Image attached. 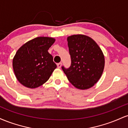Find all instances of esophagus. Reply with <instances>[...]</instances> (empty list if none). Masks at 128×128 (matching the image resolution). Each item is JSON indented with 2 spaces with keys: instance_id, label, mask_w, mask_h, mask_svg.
Here are the masks:
<instances>
[{
  "instance_id": "34e87169",
  "label": "esophagus",
  "mask_w": 128,
  "mask_h": 128,
  "mask_svg": "<svg viewBox=\"0 0 128 128\" xmlns=\"http://www.w3.org/2000/svg\"><path fill=\"white\" fill-rule=\"evenodd\" d=\"M61 66H62V63L61 62H59L57 64V67H58V68H61Z\"/></svg>"
}]
</instances>
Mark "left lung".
Returning a JSON list of instances; mask_svg holds the SVG:
<instances>
[{"instance_id":"1","label":"left lung","mask_w":128,"mask_h":128,"mask_svg":"<svg viewBox=\"0 0 128 128\" xmlns=\"http://www.w3.org/2000/svg\"><path fill=\"white\" fill-rule=\"evenodd\" d=\"M71 66L62 69L70 82L80 90L92 87L99 80L105 66V58L99 46L84 35L67 37Z\"/></svg>"}]
</instances>
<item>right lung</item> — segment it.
I'll use <instances>...</instances> for the list:
<instances>
[{
    "mask_svg": "<svg viewBox=\"0 0 128 128\" xmlns=\"http://www.w3.org/2000/svg\"><path fill=\"white\" fill-rule=\"evenodd\" d=\"M55 40L40 36L24 44L17 51L12 60L15 75L23 86L35 88L44 84L56 65L48 52Z\"/></svg>",
    "mask_w": 128,
    "mask_h": 128,
    "instance_id": "1",
    "label": "right lung"
}]
</instances>
